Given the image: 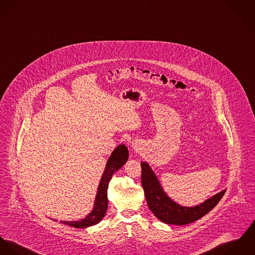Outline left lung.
<instances>
[{"label":"left lung","instance_id":"obj_1","mask_svg":"<svg viewBox=\"0 0 255 255\" xmlns=\"http://www.w3.org/2000/svg\"><path fill=\"white\" fill-rule=\"evenodd\" d=\"M141 186L151 212L163 223L186 225L207 214L223 198L222 191L195 207H184L175 203L163 192L157 178L146 162H141Z\"/></svg>","mask_w":255,"mask_h":255}]
</instances>
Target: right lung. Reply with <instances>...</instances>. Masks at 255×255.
Returning a JSON list of instances; mask_svg holds the SVG:
<instances>
[{
  "label": "right lung",
  "instance_id": "right-lung-1",
  "mask_svg": "<svg viewBox=\"0 0 255 255\" xmlns=\"http://www.w3.org/2000/svg\"><path fill=\"white\" fill-rule=\"evenodd\" d=\"M129 156L128 148L125 144H119L114 152L112 153L111 157L108 160L107 167L103 174V177L101 179L98 193L94 204L93 211L84 219L80 221H64L61 223L74 227V228H86V227L92 226L95 224H98L103 217L107 213L108 209V189H109V183L112 180V177L116 171L120 169L127 161Z\"/></svg>",
  "mask_w": 255,
  "mask_h": 255
}]
</instances>
